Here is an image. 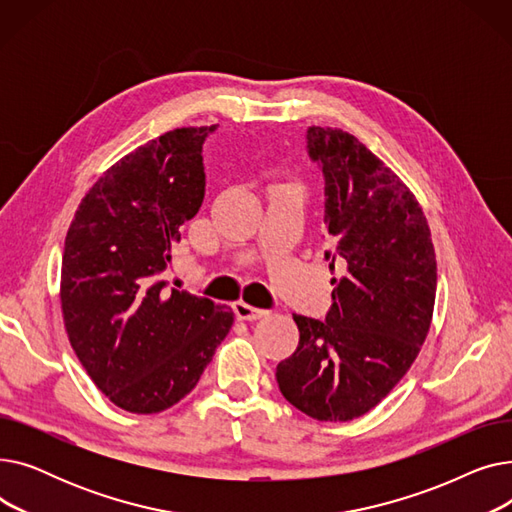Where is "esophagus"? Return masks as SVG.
<instances>
[{
  "mask_svg": "<svg viewBox=\"0 0 512 512\" xmlns=\"http://www.w3.org/2000/svg\"><path fill=\"white\" fill-rule=\"evenodd\" d=\"M232 309H234V313H236V317H238V319H245V321H255V319H261V317H265V315H270V311L251 307V305L242 303V301L234 303V307H232Z\"/></svg>",
  "mask_w": 512,
  "mask_h": 512,
  "instance_id": "34e87169",
  "label": "esophagus"
}]
</instances>
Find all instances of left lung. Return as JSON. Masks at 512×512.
<instances>
[{"label":"left lung","instance_id":"1","mask_svg":"<svg viewBox=\"0 0 512 512\" xmlns=\"http://www.w3.org/2000/svg\"><path fill=\"white\" fill-rule=\"evenodd\" d=\"M307 153L324 174V257L342 276L332 280L326 319L292 315L301 340L276 380L305 415L351 421L419 355L434 313L436 255L409 188L353 134L311 126Z\"/></svg>","mask_w":512,"mask_h":512}]
</instances>
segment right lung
<instances>
[{
  "mask_svg": "<svg viewBox=\"0 0 512 512\" xmlns=\"http://www.w3.org/2000/svg\"><path fill=\"white\" fill-rule=\"evenodd\" d=\"M176 128L122 157L78 205L62 257L70 344L116 407L149 415L191 392L234 313L168 288L170 249L205 197L203 143Z\"/></svg>",
  "mask_w": 512,
  "mask_h": 512,
  "instance_id": "1",
  "label": "right lung"
}]
</instances>
